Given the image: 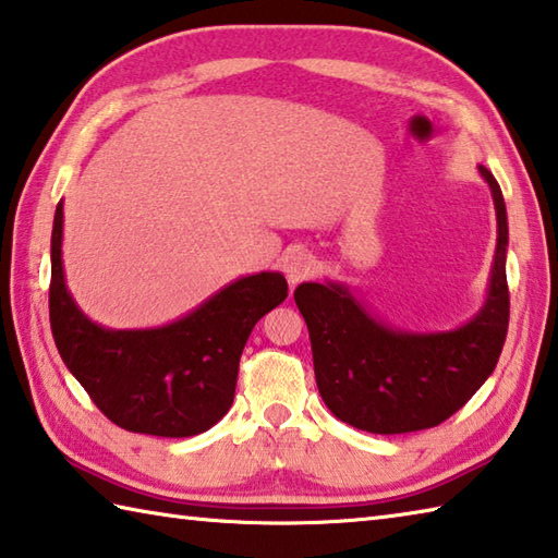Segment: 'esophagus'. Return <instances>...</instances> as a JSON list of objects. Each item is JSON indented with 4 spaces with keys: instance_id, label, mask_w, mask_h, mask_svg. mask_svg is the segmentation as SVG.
I'll return each instance as SVG.
<instances>
[{
    "instance_id": "34e87169",
    "label": "esophagus",
    "mask_w": 558,
    "mask_h": 558,
    "mask_svg": "<svg viewBox=\"0 0 558 558\" xmlns=\"http://www.w3.org/2000/svg\"><path fill=\"white\" fill-rule=\"evenodd\" d=\"M286 276L290 280V286H298V282L307 280L314 276L316 270V260L310 254V251H292V254L286 258Z\"/></svg>"
}]
</instances>
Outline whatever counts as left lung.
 Instances as JSON below:
<instances>
[{"instance_id": "left-lung-1", "label": "left lung", "mask_w": 558, "mask_h": 558, "mask_svg": "<svg viewBox=\"0 0 558 558\" xmlns=\"http://www.w3.org/2000/svg\"><path fill=\"white\" fill-rule=\"evenodd\" d=\"M496 205L498 242L488 294L474 319L450 331H403L379 322L341 282H302L316 387L338 421L397 435L440 425L476 395L504 351L510 316L508 215L500 185L478 167Z\"/></svg>"}]
</instances>
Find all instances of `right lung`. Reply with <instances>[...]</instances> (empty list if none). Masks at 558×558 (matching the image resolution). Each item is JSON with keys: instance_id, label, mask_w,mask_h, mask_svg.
Wrapping results in <instances>:
<instances>
[{"instance_id": "1", "label": "right lung", "mask_w": 558, "mask_h": 558, "mask_svg": "<svg viewBox=\"0 0 558 558\" xmlns=\"http://www.w3.org/2000/svg\"><path fill=\"white\" fill-rule=\"evenodd\" d=\"M288 298L282 272L229 282L157 329H106L72 300L62 268V203L50 239V329L60 357L108 421L130 433L191 438L234 401L239 357L260 316Z\"/></svg>"}]
</instances>
